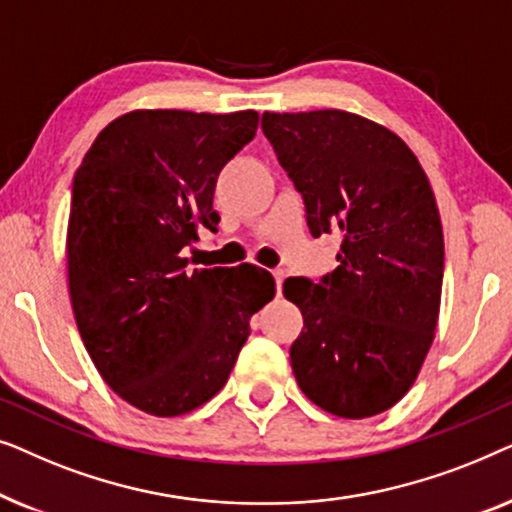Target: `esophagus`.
<instances>
[{"label": "esophagus", "mask_w": 512, "mask_h": 512, "mask_svg": "<svg viewBox=\"0 0 512 512\" xmlns=\"http://www.w3.org/2000/svg\"><path fill=\"white\" fill-rule=\"evenodd\" d=\"M284 275L286 272L282 268L272 270V277H275V284H277V293H282V284H284Z\"/></svg>", "instance_id": "obj_1"}]
</instances>
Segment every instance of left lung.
<instances>
[{"label":"left lung","instance_id":"1","mask_svg":"<svg viewBox=\"0 0 512 512\" xmlns=\"http://www.w3.org/2000/svg\"><path fill=\"white\" fill-rule=\"evenodd\" d=\"M261 128L303 195L310 233L342 240L333 272L284 282L303 312L293 375L331 415H380L415 384L438 324L445 242L436 195L410 146L363 116L265 111Z\"/></svg>","mask_w":512,"mask_h":512}]
</instances>
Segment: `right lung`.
<instances>
[{
    "mask_svg": "<svg viewBox=\"0 0 512 512\" xmlns=\"http://www.w3.org/2000/svg\"><path fill=\"white\" fill-rule=\"evenodd\" d=\"M254 109L118 116L74 174L67 226L69 298L102 380L156 417L186 415L219 394L275 296L256 265L188 270L198 230L216 233L223 165L256 137Z\"/></svg>",
    "mask_w": 512,
    "mask_h": 512,
    "instance_id": "add662e5",
    "label": "right lung"
}]
</instances>
